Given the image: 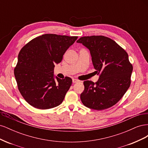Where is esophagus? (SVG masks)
Segmentation results:
<instances>
[{"label":"esophagus","instance_id":"34e87169","mask_svg":"<svg viewBox=\"0 0 148 148\" xmlns=\"http://www.w3.org/2000/svg\"><path fill=\"white\" fill-rule=\"evenodd\" d=\"M79 81H78V79H72V82L73 83H78Z\"/></svg>","mask_w":148,"mask_h":148}]
</instances>
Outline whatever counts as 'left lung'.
<instances>
[{"instance_id":"8db88e82","label":"left lung","mask_w":148,"mask_h":148,"mask_svg":"<svg viewBox=\"0 0 148 148\" xmlns=\"http://www.w3.org/2000/svg\"><path fill=\"white\" fill-rule=\"evenodd\" d=\"M90 51L92 62L99 80L83 82L84 89L80 95L83 104L97 110L108 109L121 99L131 84L133 65L127 52L119 44L104 36L80 38Z\"/></svg>"}]
</instances>
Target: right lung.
Listing matches in <instances>:
<instances>
[{"label":"right lung","instance_id":"1","mask_svg":"<svg viewBox=\"0 0 148 148\" xmlns=\"http://www.w3.org/2000/svg\"><path fill=\"white\" fill-rule=\"evenodd\" d=\"M78 36L45 34L31 40L22 47L14 69L18 89L29 105L49 109L60 105L72 79L53 78L55 63L62 62L68 48Z\"/></svg>","mask_w":148,"mask_h":148}]
</instances>
